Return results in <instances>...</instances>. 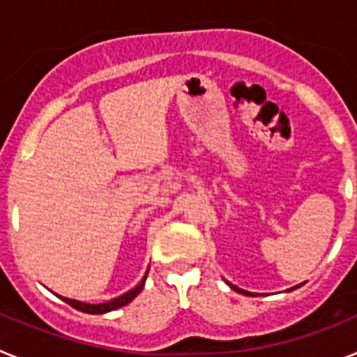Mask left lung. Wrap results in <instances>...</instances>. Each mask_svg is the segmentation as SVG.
Returning <instances> with one entry per match:
<instances>
[{"label": "left lung", "mask_w": 357, "mask_h": 357, "mask_svg": "<svg viewBox=\"0 0 357 357\" xmlns=\"http://www.w3.org/2000/svg\"><path fill=\"white\" fill-rule=\"evenodd\" d=\"M227 284L230 286V289H234V291H238V293H243V295H252L250 291H245V289H241V288H238V286H234V284H230V282H227ZM301 286V284H298ZM298 286H295V288H298ZM295 288H291V289H288V291H293V289Z\"/></svg>", "instance_id": "8db88e82"}]
</instances>
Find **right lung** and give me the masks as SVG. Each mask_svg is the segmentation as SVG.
Listing matches in <instances>:
<instances>
[{"label": "right lung", "mask_w": 357, "mask_h": 357, "mask_svg": "<svg viewBox=\"0 0 357 357\" xmlns=\"http://www.w3.org/2000/svg\"><path fill=\"white\" fill-rule=\"evenodd\" d=\"M146 275H148V270H146V273H144L143 279H141L139 284L135 286V288H132L130 291H127V293H123V295L116 296V298H112V301L103 302V304H87V302L75 301V298H68V296H61V295H59V298H61V301H64L66 304L73 305L75 309H78V311H82V313H89V314L109 313V311H114V309L123 307V305H127L128 302L134 301L135 296L143 291L144 282H146Z\"/></svg>", "instance_id": "obj_1"}]
</instances>
